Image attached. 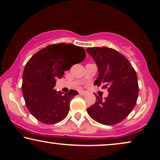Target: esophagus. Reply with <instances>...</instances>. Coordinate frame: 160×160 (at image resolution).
<instances>
[{
	"label": "esophagus",
	"instance_id": "obj_1",
	"mask_svg": "<svg viewBox=\"0 0 160 160\" xmlns=\"http://www.w3.org/2000/svg\"><path fill=\"white\" fill-rule=\"evenodd\" d=\"M79 94H80V95H82V96L86 95V92H79Z\"/></svg>",
	"mask_w": 160,
	"mask_h": 160
}]
</instances>
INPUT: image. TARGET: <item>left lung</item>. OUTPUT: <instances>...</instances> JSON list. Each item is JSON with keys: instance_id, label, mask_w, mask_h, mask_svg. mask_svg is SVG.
<instances>
[{"instance_id": "1", "label": "left lung", "mask_w": 160, "mask_h": 160, "mask_svg": "<svg viewBox=\"0 0 160 160\" xmlns=\"http://www.w3.org/2000/svg\"><path fill=\"white\" fill-rule=\"evenodd\" d=\"M98 68L94 84L108 89V97L96 96L95 104L87 108L92 119L105 125H113L124 120L134 108L138 96L137 74L131 63L117 50L108 47L86 49Z\"/></svg>"}]
</instances>
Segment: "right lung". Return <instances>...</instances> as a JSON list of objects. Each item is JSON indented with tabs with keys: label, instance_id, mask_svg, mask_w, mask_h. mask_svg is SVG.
Listing matches in <instances>:
<instances>
[{
	"label": "right lung",
	"instance_id": "add662e5",
	"mask_svg": "<svg viewBox=\"0 0 160 160\" xmlns=\"http://www.w3.org/2000/svg\"><path fill=\"white\" fill-rule=\"evenodd\" d=\"M84 48L71 43L47 46L26 63L22 75V95L31 114L43 124L60 122L67 117L70 101L78 92L62 94L54 89L57 79L72 65L84 60Z\"/></svg>",
	"mask_w": 160,
	"mask_h": 160
}]
</instances>
